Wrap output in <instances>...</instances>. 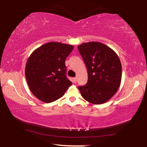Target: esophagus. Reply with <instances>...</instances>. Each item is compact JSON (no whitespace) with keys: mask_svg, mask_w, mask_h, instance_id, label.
<instances>
[{"mask_svg":"<svg viewBox=\"0 0 147 147\" xmlns=\"http://www.w3.org/2000/svg\"><path fill=\"white\" fill-rule=\"evenodd\" d=\"M76 82H77V78H73V82L76 83Z\"/></svg>","mask_w":147,"mask_h":147,"instance_id":"esophagus-1","label":"esophagus"}]
</instances>
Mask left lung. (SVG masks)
<instances>
[{"mask_svg":"<svg viewBox=\"0 0 147 147\" xmlns=\"http://www.w3.org/2000/svg\"><path fill=\"white\" fill-rule=\"evenodd\" d=\"M88 73L86 85L79 86L82 97L89 102L101 104L108 101L120 86L122 66L117 54L100 42L84 43L78 47Z\"/></svg>","mask_w":147,"mask_h":147,"instance_id":"8db88e82","label":"left lung"}]
</instances>
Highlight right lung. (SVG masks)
<instances>
[{
	"mask_svg": "<svg viewBox=\"0 0 147 147\" xmlns=\"http://www.w3.org/2000/svg\"><path fill=\"white\" fill-rule=\"evenodd\" d=\"M73 45L49 42L35 50L27 60L25 76L30 90L43 102L58 100L72 82L66 76L65 59Z\"/></svg>",
	"mask_w": 147,
	"mask_h": 147,
	"instance_id": "1",
	"label": "right lung"
}]
</instances>
